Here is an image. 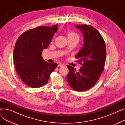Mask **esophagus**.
I'll return each instance as SVG.
<instances>
[{"label": "esophagus", "mask_w": 125, "mask_h": 125, "mask_svg": "<svg viewBox=\"0 0 125 125\" xmlns=\"http://www.w3.org/2000/svg\"><path fill=\"white\" fill-rule=\"evenodd\" d=\"M58 67H63V66H65V65L62 63H59L58 64Z\"/></svg>", "instance_id": "1"}]
</instances>
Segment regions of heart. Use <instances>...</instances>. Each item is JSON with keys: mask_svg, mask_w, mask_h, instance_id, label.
<instances>
[{"mask_svg": "<svg viewBox=\"0 0 125 125\" xmlns=\"http://www.w3.org/2000/svg\"><path fill=\"white\" fill-rule=\"evenodd\" d=\"M68 37H77L79 38L78 35L76 33H74L73 32H70L68 34Z\"/></svg>", "mask_w": 125, "mask_h": 125, "instance_id": "1", "label": "heart"}]
</instances>
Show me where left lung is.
<instances>
[{
  "label": "left lung",
  "mask_w": 125,
  "mask_h": 125,
  "mask_svg": "<svg viewBox=\"0 0 125 125\" xmlns=\"http://www.w3.org/2000/svg\"><path fill=\"white\" fill-rule=\"evenodd\" d=\"M83 36V45L75 57L82 64L79 71L68 65L67 80L69 86L76 91H86L96 83L103 73L106 56L105 43L102 36L92 26L76 25Z\"/></svg>",
  "instance_id": "8db88e82"
}]
</instances>
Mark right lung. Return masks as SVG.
Wrapping results in <instances>:
<instances>
[{"instance_id":"obj_1","label":"right lung","mask_w":125,"mask_h":125,"mask_svg":"<svg viewBox=\"0 0 125 125\" xmlns=\"http://www.w3.org/2000/svg\"><path fill=\"white\" fill-rule=\"evenodd\" d=\"M58 29V25L40 26L24 32L17 39L13 53L15 66L28 86L37 88L44 86L57 67V63L45 62L42 52L49 47Z\"/></svg>"}]
</instances>
